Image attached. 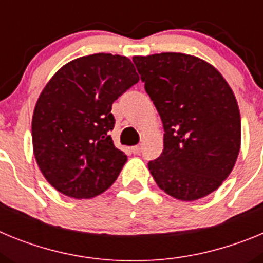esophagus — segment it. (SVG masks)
<instances>
[{"instance_id": "34e87169", "label": "esophagus", "mask_w": 263, "mask_h": 263, "mask_svg": "<svg viewBox=\"0 0 263 263\" xmlns=\"http://www.w3.org/2000/svg\"><path fill=\"white\" fill-rule=\"evenodd\" d=\"M132 152H133L134 154H139V153L142 152V146H141V145L133 146V147H132Z\"/></svg>"}]
</instances>
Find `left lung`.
Returning a JSON list of instances; mask_svg holds the SVG:
<instances>
[{
  "label": "left lung",
  "mask_w": 263,
  "mask_h": 263,
  "mask_svg": "<svg viewBox=\"0 0 263 263\" xmlns=\"http://www.w3.org/2000/svg\"><path fill=\"white\" fill-rule=\"evenodd\" d=\"M133 62L163 124V152L148 162L155 183L183 201L212 194L240 153L233 90L217 68L194 55L162 52Z\"/></svg>",
  "instance_id": "8db88e82"
}]
</instances>
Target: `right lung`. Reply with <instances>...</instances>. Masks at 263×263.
Masks as SVG:
<instances>
[{"label":"right lung","mask_w":263,"mask_h":263,"mask_svg":"<svg viewBox=\"0 0 263 263\" xmlns=\"http://www.w3.org/2000/svg\"><path fill=\"white\" fill-rule=\"evenodd\" d=\"M138 80L132 60L111 53L71 60L48 80L32 113V152L60 194L90 199L115 183L127 158L109 136L111 104Z\"/></svg>","instance_id":"obj_1"}]
</instances>
